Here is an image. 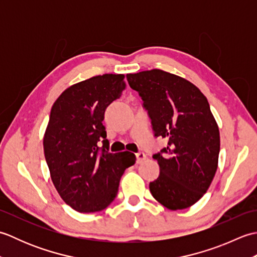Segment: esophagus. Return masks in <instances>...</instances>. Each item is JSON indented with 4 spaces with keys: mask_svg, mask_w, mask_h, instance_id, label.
Here are the masks:
<instances>
[{
    "mask_svg": "<svg viewBox=\"0 0 257 257\" xmlns=\"http://www.w3.org/2000/svg\"><path fill=\"white\" fill-rule=\"evenodd\" d=\"M136 157H137V163L139 165V163L144 162L146 159H147V156L144 154V152H138L137 155H136Z\"/></svg>",
    "mask_w": 257,
    "mask_h": 257,
    "instance_id": "1",
    "label": "esophagus"
}]
</instances>
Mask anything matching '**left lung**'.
<instances>
[{
    "instance_id": "1",
    "label": "left lung",
    "mask_w": 257,
    "mask_h": 257,
    "mask_svg": "<svg viewBox=\"0 0 257 257\" xmlns=\"http://www.w3.org/2000/svg\"><path fill=\"white\" fill-rule=\"evenodd\" d=\"M148 110L156 137L168 140L152 156L160 174L149 188L169 210H182L198 202L215 176L220 132L209 101L201 90L180 76L161 69L127 74Z\"/></svg>"
}]
</instances>
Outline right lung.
<instances>
[{"instance_id":"1","label":"right lung","mask_w":257,"mask_h":257,"mask_svg":"<svg viewBox=\"0 0 257 257\" xmlns=\"http://www.w3.org/2000/svg\"><path fill=\"white\" fill-rule=\"evenodd\" d=\"M123 78L94 76L65 89L52 107L43 140L45 159L58 194L80 213L106 209L124 170L136 162L132 152L108 151L102 124L106 108L122 94Z\"/></svg>"}]
</instances>
